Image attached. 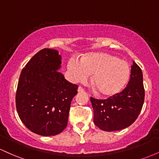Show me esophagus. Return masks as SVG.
Listing matches in <instances>:
<instances>
[{"mask_svg":"<svg viewBox=\"0 0 159 159\" xmlns=\"http://www.w3.org/2000/svg\"><path fill=\"white\" fill-rule=\"evenodd\" d=\"M78 93L84 92V89L82 88L81 86H79V87H78Z\"/></svg>","mask_w":159,"mask_h":159,"instance_id":"34e87169","label":"esophagus"}]
</instances>
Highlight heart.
I'll return each instance as SVG.
<instances>
[{
	"label": "heart",
	"instance_id": "1",
	"mask_svg": "<svg viewBox=\"0 0 159 159\" xmlns=\"http://www.w3.org/2000/svg\"><path fill=\"white\" fill-rule=\"evenodd\" d=\"M68 72L73 81L84 82L93 74V85L98 93L112 96L123 89L129 81V63L107 53H93L82 58L72 57L68 62Z\"/></svg>",
	"mask_w": 159,
	"mask_h": 159
}]
</instances>
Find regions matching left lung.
Wrapping results in <instances>:
<instances>
[{"instance_id":"obj_1","label":"left lung","mask_w":159,"mask_h":159,"mask_svg":"<svg viewBox=\"0 0 159 159\" xmlns=\"http://www.w3.org/2000/svg\"><path fill=\"white\" fill-rule=\"evenodd\" d=\"M128 84L119 93L107 99L90 98L93 108V122L106 132L119 131L135 121L141 111L145 91L141 69L133 61Z\"/></svg>"}]
</instances>
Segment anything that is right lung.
Returning <instances> with one entry per match:
<instances>
[{
  "label": "right lung",
  "mask_w": 159,
  "mask_h": 159,
  "mask_svg": "<svg viewBox=\"0 0 159 159\" xmlns=\"http://www.w3.org/2000/svg\"><path fill=\"white\" fill-rule=\"evenodd\" d=\"M61 56L43 48L27 63L20 75L16 95V110L29 130L42 136L60 134L66 127L71 102L78 85L58 72Z\"/></svg>",
  "instance_id": "1"
}]
</instances>
